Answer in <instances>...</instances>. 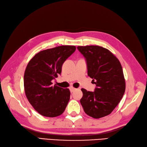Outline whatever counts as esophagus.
<instances>
[{"instance_id": "obj_1", "label": "esophagus", "mask_w": 147, "mask_h": 147, "mask_svg": "<svg viewBox=\"0 0 147 147\" xmlns=\"http://www.w3.org/2000/svg\"><path fill=\"white\" fill-rule=\"evenodd\" d=\"M69 90H70L71 93H73V92H74L75 90H76V88H73V87H70Z\"/></svg>"}]
</instances>
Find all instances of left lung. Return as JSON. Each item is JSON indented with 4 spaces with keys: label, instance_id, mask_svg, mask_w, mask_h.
Here are the masks:
<instances>
[{
    "label": "left lung",
    "instance_id": "left-lung-1",
    "mask_svg": "<svg viewBox=\"0 0 147 147\" xmlns=\"http://www.w3.org/2000/svg\"><path fill=\"white\" fill-rule=\"evenodd\" d=\"M85 57L88 75L96 84L94 91L82 88L80 103L86 113L94 118L110 115L125 91V80L120 62L108 49L98 46H78Z\"/></svg>",
    "mask_w": 147,
    "mask_h": 147
}]
</instances>
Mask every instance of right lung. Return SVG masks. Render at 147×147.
Listing matches in <instances>:
<instances>
[{
  "label": "right lung",
  "instance_id": "add662e5",
  "mask_svg": "<svg viewBox=\"0 0 147 147\" xmlns=\"http://www.w3.org/2000/svg\"><path fill=\"white\" fill-rule=\"evenodd\" d=\"M74 46H61L37 53L25 70L24 85L26 97L39 114L56 117L65 110L70 91L53 85L52 80L61 73L62 66L72 54Z\"/></svg>",
  "mask_w": 147,
  "mask_h": 147
}]
</instances>
